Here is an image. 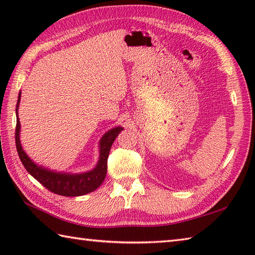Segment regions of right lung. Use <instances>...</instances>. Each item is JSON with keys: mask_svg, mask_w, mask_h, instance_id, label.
Returning a JSON list of instances; mask_svg holds the SVG:
<instances>
[{"mask_svg": "<svg viewBox=\"0 0 255 255\" xmlns=\"http://www.w3.org/2000/svg\"><path fill=\"white\" fill-rule=\"evenodd\" d=\"M20 101V93L17 100V105H16V111H17ZM17 113V112H16ZM17 115V114H16ZM19 119L17 115V121H16V129H15V142L16 149L21 163L25 166L27 172L31 176H34L36 180L39 182L41 185H44L50 192L61 195V196H81V195L88 194L95 191V189L101 186L103 181L105 180L106 172H107V159L110 154V150L114 140L123 130L122 127L114 128L112 130L106 132L104 137L101 140V153L100 161L93 171H90L83 174H61V173H56L42 169V167L36 165L28 156L24 152L23 148L19 141Z\"/></svg>", "mask_w": 255, "mask_h": 255, "instance_id": "add662e5", "label": "right lung"}]
</instances>
